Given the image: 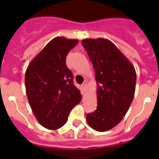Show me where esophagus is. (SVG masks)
<instances>
[{
	"label": "esophagus",
	"instance_id": "34e87169",
	"mask_svg": "<svg viewBox=\"0 0 159 159\" xmlns=\"http://www.w3.org/2000/svg\"><path fill=\"white\" fill-rule=\"evenodd\" d=\"M87 85H88V83H87L86 81H84V82L83 83V84H82V87H83V88H84V89H86Z\"/></svg>",
	"mask_w": 159,
	"mask_h": 159
}]
</instances>
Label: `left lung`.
I'll list each match as a JSON object with an SVG mask.
<instances>
[{
    "instance_id": "obj_1",
    "label": "left lung",
    "mask_w": 159,
    "mask_h": 159,
    "mask_svg": "<svg viewBox=\"0 0 159 159\" xmlns=\"http://www.w3.org/2000/svg\"><path fill=\"white\" fill-rule=\"evenodd\" d=\"M82 44L93 64L97 84V109L87 115V122L97 131H107L121 122L131 104L135 69L109 40L88 38Z\"/></svg>"
}]
</instances>
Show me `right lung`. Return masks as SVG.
I'll use <instances>...</instances> for the list:
<instances>
[{"label": "right lung", "mask_w": 159, "mask_h": 159, "mask_svg": "<svg viewBox=\"0 0 159 159\" xmlns=\"http://www.w3.org/2000/svg\"><path fill=\"white\" fill-rule=\"evenodd\" d=\"M78 42L55 37L31 61L25 72L26 94L32 112L48 130L62 127L71 109L82 99L66 65L67 55Z\"/></svg>", "instance_id": "add662e5"}]
</instances>
